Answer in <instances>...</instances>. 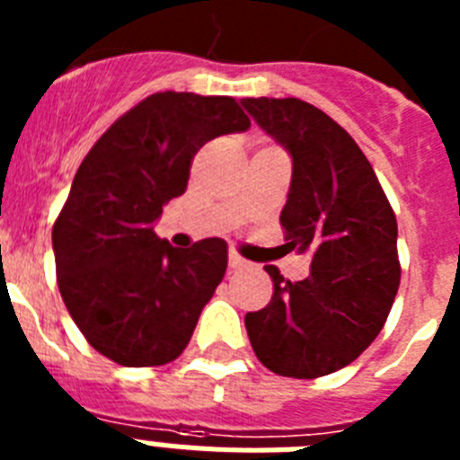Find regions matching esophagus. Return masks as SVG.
<instances>
[{
	"label": "esophagus",
	"mask_w": 460,
	"mask_h": 460,
	"mask_svg": "<svg viewBox=\"0 0 460 460\" xmlns=\"http://www.w3.org/2000/svg\"><path fill=\"white\" fill-rule=\"evenodd\" d=\"M227 265H230V270H242V267H246V260L239 253H234V251H230V255H227Z\"/></svg>",
	"instance_id": "esophagus-1"
}]
</instances>
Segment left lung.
I'll use <instances>...</instances> for the list:
<instances>
[{
	"label": "left lung",
	"instance_id": "left-lung-1",
	"mask_svg": "<svg viewBox=\"0 0 460 460\" xmlns=\"http://www.w3.org/2000/svg\"><path fill=\"white\" fill-rule=\"evenodd\" d=\"M267 136L292 156L280 211L288 251L311 255V274L286 280L267 265L274 295L246 313L253 352L286 377L348 367L385 327L401 283L396 217L350 133L299 99H242Z\"/></svg>",
	"mask_w": 460,
	"mask_h": 460
}]
</instances>
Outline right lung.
Listing matches in <instances>:
<instances>
[{"instance_id":"1","label":"right lung","mask_w":460,"mask_h":460,"mask_svg":"<svg viewBox=\"0 0 460 460\" xmlns=\"http://www.w3.org/2000/svg\"><path fill=\"white\" fill-rule=\"evenodd\" d=\"M251 126L230 96L158 92L96 140L52 227L57 286L93 350L161 367L189 345L227 267V243L174 249L154 223L189 184L205 142Z\"/></svg>"}]
</instances>
